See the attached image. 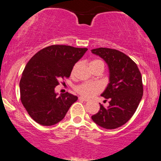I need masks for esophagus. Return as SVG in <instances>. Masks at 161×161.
<instances>
[{
	"instance_id": "esophagus-1",
	"label": "esophagus",
	"mask_w": 161,
	"mask_h": 161,
	"mask_svg": "<svg viewBox=\"0 0 161 161\" xmlns=\"http://www.w3.org/2000/svg\"><path fill=\"white\" fill-rule=\"evenodd\" d=\"M79 100H83V101H85V102H86V101H88V99H86V98H85V97H79Z\"/></svg>"
}]
</instances>
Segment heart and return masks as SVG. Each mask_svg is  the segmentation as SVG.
<instances>
[{
	"mask_svg": "<svg viewBox=\"0 0 161 161\" xmlns=\"http://www.w3.org/2000/svg\"><path fill=\"white\" fill-rule=\"evenodd\" d=\"M98 64H102L104 67V64L100 60H93L90 63V66H95ZM75 90L78 94L84 97H90L93 95L100 93L102 90V86L97 83H82L78 84L75 87Z\"/></svg>",
	"mask_w": 161,
	"mask_h": 161,
	"instance_id": "obj_1",
	"label": "heart"
}]
</instances>
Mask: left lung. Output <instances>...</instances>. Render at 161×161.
I'll use <instances>...</instances> for the list:
<instances>
[{"instance_id":"left-lung-1","label":"left lung","mask_w":161,"mask_h":161,"mask_svg":"<svg viewBox=\"0 0 161 161\" xmlns=\"http://www.w3.org/2000/svg\"><path fill=\"white\" fill-rule=\"evenodd\" d=\"M108 64L109 83L101 94L109 99V106L100 109L91 118L96 124L106 129L123 125L132 117L143 96L142 77L138 66L123 52L108 48L91 50Z\"/></svg>"}]
</instances>
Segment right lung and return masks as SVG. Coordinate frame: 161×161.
<instances>
[{
	"instance_id": "obj_1",
	"label": "right lung",
	"mask_w": 161,
	"mask_h": 161,
	"mask_svg": "<svg viewBox=\"0 0 161 161\" xmlns=\"http://www.w3.org/2000/svg\"><path fill=\"white\" fill-rule=\"evenodd\" d=\"M87 50L53 45L42 48L28 61L19 81L20 100L37 123L45 126L58 123L77 100V97L68 92L58 96L55 87L59 79L70 77L73 67Z\"/></svg>"
}]
</instances>
